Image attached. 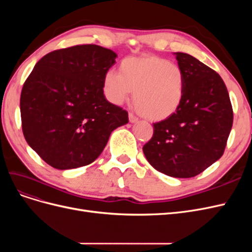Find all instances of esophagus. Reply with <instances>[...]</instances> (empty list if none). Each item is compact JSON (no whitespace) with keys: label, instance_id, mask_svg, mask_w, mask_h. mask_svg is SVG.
Masks as SVG:
<instances>
[{"label":"esophagus","instance_id":"34e87169","mask_svg":"<svg viewBox=\"0 0 252 252\" xmlns=\"http://www.w3.org/2000/svg\"><path fill=\"white\" fill-rule=\"evenodd\" d=\"M128 117H129V122H130V123H136V122L139 121V119L136 118L133 113H131V112H129V114H128Z\"/></svg>","mask_w":252,"mask_h":252}]
</instances>
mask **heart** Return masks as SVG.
<instances>
[{"mask_svg": "<svg viewBox=\"0 0 252 252\" xmlns=\"http://www.w3.org/2000/svg\"><path fill=\"white\" fill-rule=\"evenodd\" d=\"M103 89L114 105L125 103L134 91V103L143 117L163 121L179 110L185 95V74L182 68L157 56L126 58L120 72L104 74Z\"/></svg>", "mask_w": 252, "mask_h": 252, "instance_id": "obj_1", "label": "heart"}]
</instances>
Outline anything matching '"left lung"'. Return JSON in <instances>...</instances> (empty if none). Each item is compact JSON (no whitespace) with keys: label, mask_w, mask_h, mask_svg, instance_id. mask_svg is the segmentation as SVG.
Returning <instances> with one entry per match:
<instances>
[{"label":"left lung","mask_w":252,"mask_h":252,"mask_svg":"<svg viewBox=\"0 0 252 252\" xmlns=\"http://www.w3.org/2000/svg\"><path fill=\"white\" fill-rule=\"evenodd\" d=\"M174 55L185 74L184 100L173 116L154 124V135L143 151L158 171L187 179L223 156L233 111L219 73L188 53Z\"/></svg>","instance_id":"8db88e82"}]
</instances>
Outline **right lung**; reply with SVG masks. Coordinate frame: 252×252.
Instances as JSON below:
<instances>
[{"instance_id": "1", "label": "right lung", "mask_w": 252, "mask_h": 252, "mask_svg": "<svg viewBox=\"0 0 252 252\" xmlns=\"http://www.w3.org/2000/svg\"><path fill=\"white\" fill-rule=\"evenodd\" d=\"M117 53L77 45L44 56L22 88L20 109L25 140L43 161L60 170L93 163L128 112L104 95L106 71Z\"/></svg>"}]
</instances>
